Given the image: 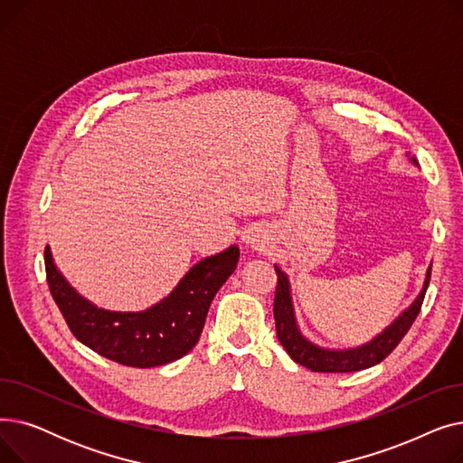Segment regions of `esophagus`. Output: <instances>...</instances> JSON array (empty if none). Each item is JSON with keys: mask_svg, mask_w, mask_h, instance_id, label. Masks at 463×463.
<instances>
[{"mask_svg": "<svg viewBox=\"0 0 463 463\" xmlns=\"http://www.w3.org/2000/svg\"><path fill=\"white\" fill-rule=\"evenodd\" d=\"M244 241H246V244H250L251 248H255V250H264L266 246H269V238H266L264 232L259 231V229H250L244 234Z\"/></svg>", "mask_w": 463, "mask_h": 463, "instance_id": "1", "label": "esophagus"}]
</instances>
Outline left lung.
Instances as JSON below:
<instances>
[{"instance_id":"left-lung-1","label":"left lung","mask_w":463,"mask_h":463,"mask_svg":"<svg viewBox=\"0 0 463 463\" xmlns=\"http://www.w3.org/2000/svg\"><path fill=\"white\" fill-rule=\"evenodd\" d=\"M415 165V157L411 159ZM276 274H278V287H276V298H274V319H276V332L278 339L281 342L283 349L288 353L300 366L311 370V372H323V373H349V372H360L375 366L381 360H384L391 354L396 345L402 342L411 325L415 323L417 315L420 313L424 295L430 285L431 276V264L426 272L424 287L417 300L412 302L400 317L386 326L379 335H375L372 342L364 344L354 349H325L311 344L306 335H302L297 317H295V307L293 298H290V283L287 274L276 264Z\"/></svg>"}]
</instances>
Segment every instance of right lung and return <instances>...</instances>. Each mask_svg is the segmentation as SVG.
Returning a JSON list of instances; mask_svg holds the SVG:
<instances>
[{
    "mask_svg": "<svg viewBox=\"0 0 463 463\" xmlns=\"http://www.w3.org/2000/svg\"><path fill=\"white\" fill-rule=\"evenodd\" d=\"M238 246L197 262L156 306L121 313L93 306L58 272L51 248L44 250L46 281L63 319L80 344L131 368L175 362L197 345L215 293L236 270Z\"/></svg>",
    "mask_w": 463,
    "mask_h": 463,
    "instance_id": "obj_1",
    "label": "right lung"
}]
</instances>
